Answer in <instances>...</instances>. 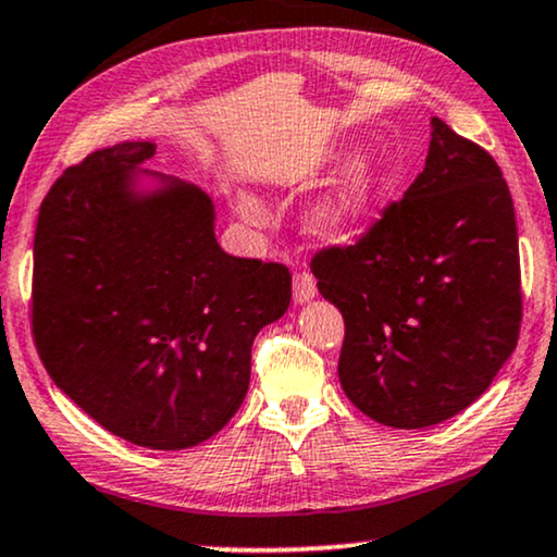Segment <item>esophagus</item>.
I'll return each instance as SVG.
<instances>
[{"label": "esophagus", "mask_w": 557, "mask_h": 557, "mask_svg": "<svg viewBox=\"0 0 557 557\" xmlns=\"http://www.w3.org/2000/svg\"><path fill=\"white\" fill-rule=\"evenodd\" d=\"M318 287H315V277L306 270L295 272L293 277V298L295 302H308L310 298H315Z\"/></svg>", "instance_id": "1"}]
</instances>
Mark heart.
<instances>
[{
    "label": "heart",
    "instance_id": "heart-1",
    "mask_svg": "<svg viewBox=\"0 0 557 557\" xmlns=\"http://www.w3.org/2000/svg\"><path fill=\"white\" fill-rule=\"evenodd\" d=\"M374 193V170L367 162H354L348 168V173L336 183V188L325 193L323 198L310 206L308 211V224L313 226V232L323 236H336L346 232L348 226L356 224L361 219V213L367 211L369 201H372ZM239 211L244 219L264 221V211L255 198L242 196L239 198Z\"/></svg>",
    "mask_w": 557,
    "mask_h": 557
}]
</instances>
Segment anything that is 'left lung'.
<instances>
[{
	"mask_svg": "<svg viewBox=\"0 0 557 557\" xmlns=\"http://www.w3.org/2000/svg\"><path fill=\"white\" fill-rule=\"evenodd\" d=\"M344 315L338 380L382 425H438L484 395L522 323L515 206L484 147L438 116L422 173L351 244L310 257Z\"/></svg>",
	"mask_w": 557,
	"mask_h": 557,
	"instance_id": "left-lung-1",
	"label": "left lung"
}]
</instances>
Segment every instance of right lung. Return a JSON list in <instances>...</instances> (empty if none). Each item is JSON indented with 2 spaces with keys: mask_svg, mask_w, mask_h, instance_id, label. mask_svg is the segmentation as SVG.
Here are the masks:
<instances>
[{
  "mask_svg": "<svg viewBox=\"0 0 557 557\" xmlns=\"http://www.w3.org/2000/svg\"><path fill=\"white\" fill-rule=\"evenodd\" d=\"M152 143L96 150L50 185L33 244L35 348L101 428L145 448L216 435L249 387L251 341L290 306L280 262L232 257L193 185L129 193Z\"/></svg>",
  "mask_w": 557,
  "mask_h": 557,
  "instance_id": "1",
  "label": "right lung"
}]
</instances>
